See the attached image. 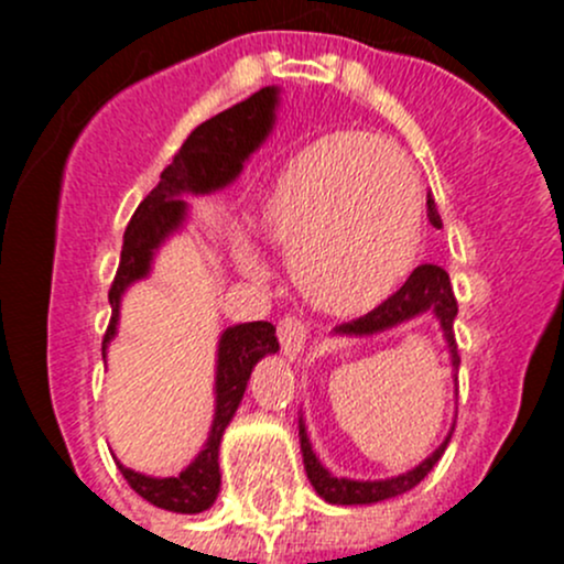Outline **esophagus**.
Here are the masks:
<instances>
[{"mask_svg":"<svg viewBox=\"0 0 564 564\" xmlns=\"http://www.w3.org/2000/svg\"><path fill=\"white\" fill-rule=\"evenodd\" d=\"M278 340H281V349L289 360H300L305 351V340H308V327L300 318L286 316L278 327Z\"/></svg>","mask_w":564,"mask_h":564,"instance_id":"esophagus-1","label":"esophagus"}]
</instances>
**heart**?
Listing matches in <instances>:
<instances>
[{
	"label": "heart",
	"instance_id": "obj_1",
	"mask_svg": "<svg viewBox=\"0 0 564 564\" xmlns=\"http://www.w3.org/2000/svg\"><path fill=\"white\" fill-rule=\"evenodd\" d=\"M250 229L289 261L311 308L360 318L395 297L423 256V185L390 141L329 135L272 174L250 209ZM231 259L246 275H264L246 242H235Z\"/></svg>",
	"mask_w": 564,
	"mask_h": 564
}]
</instances>
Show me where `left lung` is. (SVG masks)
<instances>
[{"label":"left lung","instance_id":"1","mask_svg":"<svg viewBox=\"0 0 564 564\" xmlns=\"http://www.w3.org/2000/svg\"><path fill=\"white\" fill-rule=\"evenodd\" d=\"M429 220L431 226L442 229V218L436 213V204L429 193ZM420 316H434L436 324L442 329V338L447 344V355H451V366H453V379L458 382V346H456V335H453V322L458 316V303L456 294H453L451 286V275H447L442 267L436 264H420L417 270L409 275V281L403 283L401 292L395 297L388 300L379 311L373 314H366L355 322L338 324L333 329L335 338H373L379 333H390V329L401 327V324L412 322V318ZM458 395V390H456ZM456 429V425H453ZM453 429L447 431L445 442L431 453L429 458L420 460L414 469L403 471V475L395 477H384V480H351V477H335L322 460L316 458L314 447H311L308 440V429H305V420L300 414V451H303V464L305 471H308L311 486L316 488L318 497L329 505H377L384 502V499L401 497V494L412 491L425 475L436 466V460L442 458L445 453L447 442H451Z\"/></svg>","mask_w":564,"mask_h":564}]
</instances>
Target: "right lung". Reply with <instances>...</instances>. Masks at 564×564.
<instances>
[{
    "label": "right lung",
    "instance_id": "add662e5",
    "mask_svg": "<svg viewBox=\"0 0 564 564\" xmlns=\"http://www.w3.org/2000/svg\"><path fill=\"white\" fill-rule=\"evenodd\" d=\"M278 104H281V89L264 87L242 104L226 108L198 124L180 147L174 161L163 169L161 182L139 204L124 229L119 270L111 283V292H108L111 322L104 335V360L108 344L117 338L122 294L135 281L150 278L158 250L185 226L187 213H191L185 196H207V193L224 191L226 185H231L242 174L248 158L264 144L267 135L275 128ZM278 349L281 346H278L275 327L270 322H246L226 327L218 338L215 414L204 447L176 477L141 475L117 460L128 486L150 505L172 510V513H202V510L213 508L220 491L218 451L226 425L231 423L242 395H246L256 362L267 355H275Z\"/></svg>",
    "mask_w": 564,
    "mask_h": 564
}]
</instances>
